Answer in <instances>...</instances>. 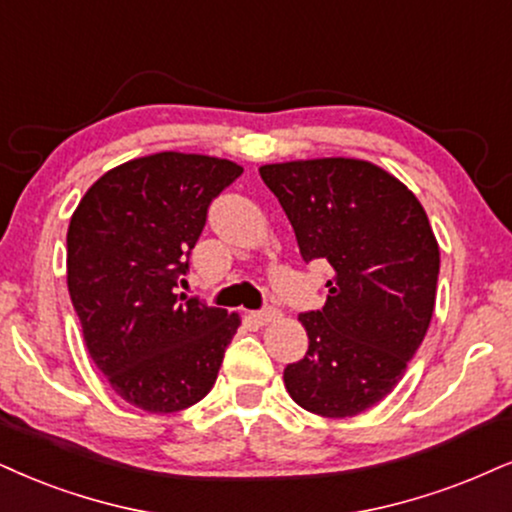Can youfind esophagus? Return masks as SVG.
<instances>
[{
    "instance_id": "esophagus-1",
    "label": "esophagus",
    "mask_w": 512,
    "mask_h": 512,
    "mask_svg": "<svg viewBox=\"0 0 512 512\" xmlns=\"http://www.w3.org/2000/svg\"><path fill=\"white\" fill-rule=\"evenodd\" d=\"M254 318H256V323L268 325V323H275V320L280 318V311H275V308H263V311L254 313Z\"/></svg>"
}]
</instances>
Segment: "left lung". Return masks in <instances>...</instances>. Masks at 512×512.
<instances>
[{"label": "left lung", "instance_id": "1", "mask_svg": "<svg viewBox=\"0 0 512 512\" xmlns=\"http://www.w3.org/2000/svg\"><path fill=\"white\" fill-rule=\"evenodd\" d=\"M306 263L334 275L320 311L301 313L308 351L285 368L301 408L351 418L399 384L434 313L439 244L425 208L387 170L358 159L261 166Z\"/></svg>", "mask_w": 512, "mask_h": 512}]
</instances>
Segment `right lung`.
Listing matches in <instances>:
<instances>
[{
	"label": "right lung",
	"mask_w": 512,
	"mask_h": 512,
	"mask_svg": "<svg viewBox=\"0 0 512 512\" xmlns=\"http://www.w3.org/2000/svg\"><path fill=\"white\" fill-rule=\"evenodd\" d=\"M242 166L201 154L142 156L87 189L68 225V294L111 389L175 413L216 382L239 315L180 294L211 201Z\"/></svg>",
	"instance_id": "obj_1"
}]
</instances>
